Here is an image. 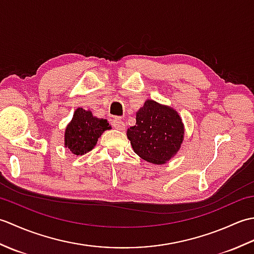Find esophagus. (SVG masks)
<instances>
[{"instance_id":"34e87169","label":"esophagus","mask_w":254,"mask_h":254,"mask_svg":"<svg viewBox=\"0 0 254 254\" xmlns=\"http://www.w3.org/2000/svg\"><path fill=\"white\" fill-rule=\"evenodd\" d=\"M112 127L117 128V130H123L124 128V122L121 120V118L116 117L115 119H112Z\"/></svg>"}]
</instances>
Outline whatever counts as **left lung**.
I'll return each instance as SVG.
<instances>
[{
	"instance_id": "obj_1",
	"label": "left lung",
	"mask_w": 254,
	"mask_h": 254,
	"mask_svg": "<svg viewBox=\"0 0 254 254\" xmlns=\"http://www.w3.org/2000/svg\"><path fill=\"white\" fill-rule=\"evenodd\" d=\"M183 133L182 121L174 109L147 100L136 113V124L127 130V138L139 157L160 165L179 150Z\"/></svg>"
}]
</instances>
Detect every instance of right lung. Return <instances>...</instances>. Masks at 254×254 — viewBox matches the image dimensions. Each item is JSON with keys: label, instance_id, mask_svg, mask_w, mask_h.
<instances>
[{"label": "right lung", "instance_id": "right-lung-1", "mask_svg": "<svg viewBox=\"0 0 254 254\" xmlns=\"http://www.w3.org/2000/svg\"><path fill=\"white\" fill-rule=\"evenodd\" d=\"M109 123L78 108L65 130V147L74 155H84L94 148L99 136L109 130Z\"/></svg>", "mask_w": 254, "mask_h": 254}]
</instances>
